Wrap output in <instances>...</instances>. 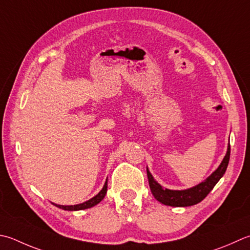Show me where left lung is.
Returning a JSON list of instances; mask_svg holds the SVG:
<instances>
[{
	"label": "left lung",
	"mask_w": 250,
	"mask_h": 250,
	"mask_svg": "<svg viewBox=\"0 0 250 250\" xmlns=\"http://www.w3.org/2000/svg\"><path fill=\"white\" fill-rule=\"evenodd\" d=\"M229 153H231V148H229V144L227 154L224 156L221 164L219 165V167L206 180H204L203 182L187 189H169L163 188L154 179L153 175L149 172L148 168L146 167L151 194L154 195V197L159 203L171 207H188L200 203L211 192L214 185L219 182V180L226 173L229 160Z\"/></svg>",
	"instance_id": "1"
}]
</instances>
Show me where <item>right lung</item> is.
<instances>
[{
	"label": "right lung",
	"mask_w": 250,
	"mask_h": 250,
	"mask_svg": "<svg viewBox=\"0 0 250 250\" xmlns=\"http://www.w3.org/2000/svg\"><path fill=\"white\" fill-rule=\"evenodd\" d=\"M106 193H107V180L104 184V187H103V188L101 189V192L97 195H95L94 197H92L91 199L86 200V202H84V203L78 204V205H70V206H63V205H57L54 203H52V204L54 205V206H56V207L63 209V210H68V211H78V210H84V209H89V208L94 207L95 205L102 202L103 198L105 197Z\"/></svg>",
	"instance_id": "add662e5"
}]
</instances>
